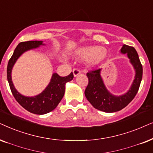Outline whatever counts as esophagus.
<instances>
[{
	"label": "esophagus",
	"mask_w": 153,
	"mask_h": 153,
	"mask_svg": "<svg viewBox=\"0 0 153 153\" xmlns=\"http://www.w3.org/2000/svg\"><path fill=\"white\" fill-rule=\"evenodd\" d=\"M73 75H74V77H76L78 76V75L80 74L81 73V71L79 70L78 68H74L73 71Z\"/></svg>",
	"instance_id": "34e87169"
}]
</instances>
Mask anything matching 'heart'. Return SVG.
<instances>
[{
    "label": "heart",
    "instance_id": "1",
    "mask_svg": "<svg viewBox=\"0 0 153 153\" xmlns=\"http://www.w3.org/2000/svg\"><path fill=\"white\" fill-rule=\"evenodd\" d=\"M77 56L81 59H87V63L90 66H97L106 59L107 50L97 45H85L75 51Z\"/></svg>",
    "mask_w": 153,
    "mask_h": 153
}]
</instances>
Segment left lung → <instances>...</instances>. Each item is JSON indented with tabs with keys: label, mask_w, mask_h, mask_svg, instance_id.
<instances>
[{
	"label": "left lung",
	"mask_w": 153,
	"mask_h": 153,
	"mask_svg": "<svg viewBox=\"0 0 153 153\" xmlns=\"http://www.w3.org/2000/svg\"><path fill=\"white\" fill-rule=\"evenodd\" d=\"M120 52L127 54L136 72L133 83L125 94L115 96L109 92L101 76V69L89 71L87 73L89 83L85 91V97L96 109L105 113L119 111L127 106L137 94L142 80L143 67L134 48L123 45Z\"/></svg>",
	"instance_id": "obj_1"
}]
</instances>
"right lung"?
<instances>
[{
  "instance_id": "add662e5",
  "label": "right lung",
  "mask_w": 153,
  "mask_h": 153,
  "mask_svg": "<svg viewBox=\"0 0 153 153\" xmlns=\"http://www.w3.org/2000/svg\"><path fill=\"white\" fill-rule=\"evenodd\" d=\"M40 45H45L41 40H30L20 42L10 59L7 68V81L16 101L26 111L36 115H44L55 108L64 97L66 83L70 82L73 78L72 72L66 77H61L57 73H53L49 85L40 94L35 97H25L18 92L12 81V69L18 58L24 52L37 48Z\"/></svg>"
}]
</instances>
